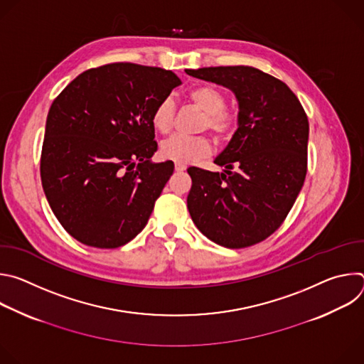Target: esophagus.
Masks as SVG:
<instances>
[{
    "label": "esophagus",
    "mask_w": 364,
    "mask_h": 364,
    "mask_svg": "<svg viewBox=\"0 0 364 364\" xmlns=\"http://www.w3.org/2000/svg\"><path fill=\"white\" fill-rule=\"evenodd\" d=\"M174 168H176V171H184V170L187 168V166L183 164V163H176V164H174Z\"/></svg>",
    "instance_id": "esophagus-1"
}]
</instances>
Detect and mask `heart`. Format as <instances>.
<instances>
[{
  "label": "heart",
  "instance_id": "heart-1",
  "mask_svg": "<svg viewBox=\"0 0 364 364\" xmlns=\"http://www.w3.org/2000/svg\"><path fill=\"white\" fill-rule=\"evenodd\" d=\"M188 100L204 112L200 129H209L216 141L223 142L230 138L235 129V119L226 109V96L218 87L198 85L188 90ZM176 107L171 97L161 99L151 114V124L160 134L173 129ZM210 141L205 135H173L161 144V155L176 163H191L209 154Z\"/></svg>",
  "mask_w": 364,
  "mask_h": 364
}]
</instances>
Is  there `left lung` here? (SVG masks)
<instances>
[{
    "mask_svg": "<svg viewBox=\"0 0 364 364\" xmlns=\"http://www.w3.org/2000/svg\"><path fill=\"white\" fill-rule=\"evenodd\" d=\"M186 73L232 89L239 102L237 131L215 160L225 173L187 170L190 216L204 236L220 246L256 245L284 223L302 188L306 114L282 80L259 69L218 66Z\"/></svg>",
    "mask_w": 364,
    "mask_h": 364,
    "instance_id": "obj_1",
    "label": "left lung"
}]
</instances>
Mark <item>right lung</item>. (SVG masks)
<instances>
[{
    "instance_id": "add662e5",
    "label": "right lung",
    "mask_w": 364,
    "mask_h": 364,
    "mask_svg": "<svg viewBox=\"0 0 364 364\" xmlns=\"http://www.w3.org/2000/svg\"><path fill=\"white\" fill-rule=\"evenodd\" d=\"M180 83L171 70L118 62L80 73L51 103L41 184L76 240L114 249L145 228L174 171L149 161L159 149L151 114Z\"/></svg>"
}]
</instances>
